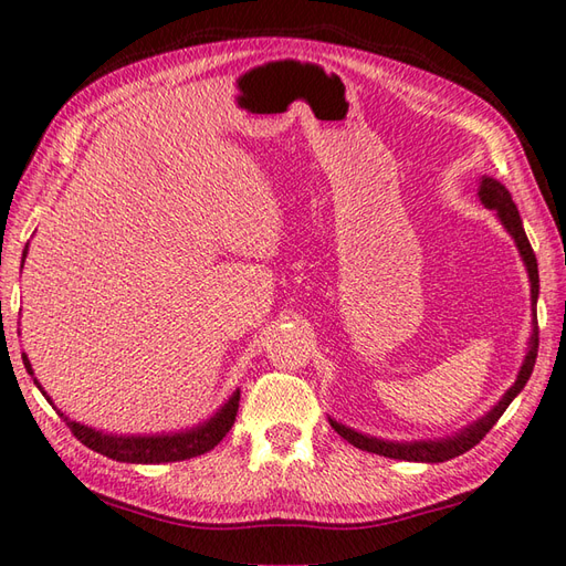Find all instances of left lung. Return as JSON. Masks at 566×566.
I'll return each instance as SVG.
<instances>
[{"mask_svg":"<svg viewBox=\"0 0 566 566\" xmlns=\"http://www.w3.org/2000/svg\"><path fill=\"white\" fill-rule=\"evenodd\" d=\"M476 195H479V201H482L486 209L496 211L501 226L506 228L509 235L513 238L515 248H518L523 264L527 270V280H531V311H533V326L531 328H533V333H531V340H527V353H525V359H523V365L518 369V377H515L513 387L501 396L499 403L491 408V411H486L482 418L472 420L469 426L460 428L454 432V436H444V438H436V440H411V442H408V440H401V442L399 440H381V438H375V436H365V432H359L355 428H347V426L338 423L335 418H328L333 430L359 450L375 452V454H381V457H391V460H406V462H430V464L448 462V460H452V457H460L467 450H472L479 440H484L486 432L496 426V420L511 406L515 396L523 391L527 379H531V375H533V367H535V359H537V343H539V338H537V311H535L537 308V294H539V274H537L535 252L531 248V240H527V235H525L518 207H515L511 195H509V189L503 187L499 179L482 175V179H479Z\"/></svg>","mask_w":566,"mask_h":566,"instance_id":"1","label":"left lung"}]
</instances>
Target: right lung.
Instances as JSON below:
<instances>
[{"label": "right lung", "mask_w": 566, "mask_h": 566, "mask_svg": "<svg viewBox=\"0 0 566 566\" xmlns=\"http://www.w3.org/2000/svg\"><path fill=\"white\" fill-rule=\"evenodd\" d=\"M27 255H29V245L23 248V260H27ZM21 359H23V367H27V371L33 377V367L29 363L27 353L21 355ZM33 384L45 396V401L51 403L60 416H63L67 428L75 432V438L82 444H87L90 450L99 452L104 457H112V460H116V462H130V464L179 462V460H189V457H199L203 452L213 450L216 444L226 438V432L231 430L235 413H238V401H240V389H235L231 396H228V401L211 418H207L199 426L185 428V430L155 432V436H114V432H104V430H97L92 426H84V423H77V420H72L53 403V399L41 387L39 379L33 377Z\"/></svg>", "instance_id": "right-lung-1"}]
</instances>
